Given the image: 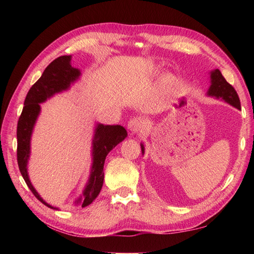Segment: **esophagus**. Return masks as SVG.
I'll list each match as a JSON object with an SVG mask.
<instances>
[{
	"label": "esophagus",
	"instance_id": "obj_1",
	"mask_svg": "<svg viewBox=\"0 0 254 254\" xmlns=\"http://www.w3.org/2000/svg\"><path fill=\"white\" fill-rule=\"evenodd\" d=\"M127 127L132 133H138L139 131H142L144 128V122L142 121V119L133 118L130 121H128Z\"/></svg>",
	"mask_w": 254,
	"mask_h": 254
}]
</instances>
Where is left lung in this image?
I'll use <instances>...</instances> for the list:
<instances>
[{
    "instance_id": "8db88e82",
    "label": "left lung",
    "mask_w": 254,
    "mask_h": 254,
    "mask_svg": "<svg viewBox=\"0 0 254 254\" xmlns=\"http://www.w3.org/2000/svg\"><path fill=\"white\" fill-rule=\"evenodd\" d=\"M210 78H212V85H210L208 95L217 97V98H223L228 104L234 106L238 109H241L240 107V99L239 96L237 94L236 89L231 86L227 80L225 79L223 74L220 73L219 69H215L210 74ZM142 146V152L144 153V147Z\"/></svg>"
}]
</instances>
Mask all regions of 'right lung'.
<instances>
[{
  "label": "right lung",
  "mask_w": 254,
  "mask_h": 254,
  "mask_svg": "<svg viewBox=\"0 0 254 254\" xmlns=\"http://www.w3.org/2000/svg\"><path fill=\"white\" fill-rule=\"evenodd\" d=\"M79 71L71 65V56H62L53 60L42 73L41 77L31 86L26 96L24 108L17 123V163L19 171L26 185L34 195L48 207L53 208L46 203L31 186L27 175V160L30 153V136L36 119L40 112V102L46 101L56 93H60L69 87L71 83L79 76ZM127 130L121 126H104L98 124L93 139L94 163L90 178L86 186L80 202L82 207L93 203L104 183V165L108 153L127 137Z\"/></svg>",
  "instance_id": "add662e5"
}]
</instances>
